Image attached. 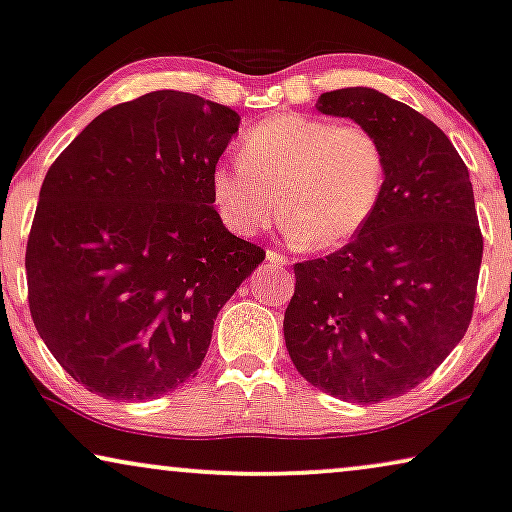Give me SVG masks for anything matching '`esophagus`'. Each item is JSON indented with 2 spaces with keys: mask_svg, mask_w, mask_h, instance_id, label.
<instances>
[{
  "mask_svg": "<svg viewBox=\"0 0 512 512\" xmlns=\"http://www.w3.org/2000/svg\"><path fill=\"white\" fill-rule=\"evenodd\" d=\"M267 262L271 264V267H288L290 260L286 255H281V252L276 250H267Z\"/></svg>",
  "mask_w": 512,
  "mask_h": 512,
  "instance_id": "obj_1",
  "label": "esophagus"
}]
</instances>
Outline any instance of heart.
I'll list each match as a JSON object with an SVG mask.
<instances>
[{
	"instance_id": "b5f03b06",
	"label": "heart",
	"mask_w": 512,
	"mask_h": 512,
	"mask_svg": "<svg viewBox=\"0 0 512 512\" xmlns=\"http://www.w3.org/2000/svg\"><path fill=\"white\" fill-rule=\"evenodd\" d=\"M219 215L241 236L260 234L278 210L293 241L338 248L373 217L385 189V153L357 122L281 113L257 122L241 139V160L212 167Z\"/></svg>"
}]
</instances>
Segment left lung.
I'll list each match as a JSON object with an SVG mask.
<instances>
[{
	"label": "left lung",
	"mask_w": 512,
	"mask_h": 512,
	"mask_svg": "<svg viewBox=\"0 0 512 512\" xmlns=\"http://www.w3.org/2000/svg\"><path fill=\"white\" fill-rule=\"evenodd\" d=\"M316 108L378 137L385 189L352 243L295 264L283 335L304 380L375 404L423 383L468 331L482 231L468 167L435 122L368 87Z\"/></svg>",
	"instance_id": "8db88e82"
}]
</instances>
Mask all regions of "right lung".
<instances>
[{
  "mask_svg": "<svg viewBox=\"0 0 512 512\" xmlns=\"http://www.w3.org/2000/svg\"><path fill=\"white\" fill-rule=\"evenodd\" d=\"M238 122L160 89L103 111L49 167L25 250L30 314L89 392L153 399L196 378L219 309L264 260L212 208Z\"/></svg>",
  "mask_w": 512,
  "mask_h": 512,
  "instance_id": "right-lung-1",
  "label": "right lung"
}]
</instances>
